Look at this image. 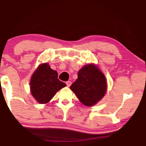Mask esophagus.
I'll use <instances>...</instances> for the list:
<instances>
[{"label":"esophagus","mask_w":146,"mask_h":146,"mask_svg":"<svg viewBox=\"0 0 146 146\" xmlns=\"http://www.w3.org/2000/svg\"><path fill=\"white\" fill-rule=\"evenodd\" d=\"M66 86H67L68 87H69L71 85V82L68 81V82H66Z\"/></svg>","instance_id":"esophagus-1"}]
</instances>
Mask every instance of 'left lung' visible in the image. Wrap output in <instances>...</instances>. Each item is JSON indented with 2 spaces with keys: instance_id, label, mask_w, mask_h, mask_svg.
<instances>
[{
  "instance_id": "8db88e82",
  "label": "left lung",
  "mask_w": 146,
  "mask_h": 146,
  "mask_svg": "<svg viewBox=\"0 0 146 146\" xmlns=\"http://www.w3.org/2000/svg\"><path fill=\"white\" fill-rule=\"evenodd\" d=\"M78 76L70 88L84 105H95L104 96L106 91L104 75L94 64H88L79 71Z\"/></svg>"
}]
</instances>
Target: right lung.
<instances>
[{"instance_id":"obj_1","label":"right lung","mask_w":146,"mask_h":146,"mask_svg":"<svg viewBox=\"0 0 146 146\" xmlns=\"http://www.w3.org/2000/svg\"><path fill=\"white\" fill-rule=\"evenodd\" d=\"M66 84L60 81L58 72L47 63L42 64L33 73L30 82L31 94L40 104L47 103Z\"/></svg>"}]
</instances>
